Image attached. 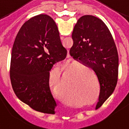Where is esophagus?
Listing matches in <instances>:
<instances>
[{
    "instance_id": "obj_1",
    "label": "esophagus",
    "mask_w": 129,
    "mask_h": 129,
    "mask_svg": "<svg viewBox=\"0 0 129 129\" xmlns=\"http://www.w3.org/2000/svg\"><path fill=\"white\" fill-rule=\"evenodd\" d=\"M62 39H63V37H61V40H62Z\"/></svg>"
}]
</instances>
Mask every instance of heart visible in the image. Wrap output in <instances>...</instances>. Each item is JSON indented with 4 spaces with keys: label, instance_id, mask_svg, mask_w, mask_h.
Segmentation results:
<instances>
[{
    "label": "heart",
    "instance_id": "1",
    "mask_svg": "<svg viewBox=\"0 0 129 129\" xmlns=\"http://www.w3.org/2000/svg\"><path fill=\"white\" fill-rule=\"evenodd\" d=\"M69 67H67L65 69H67ZM74 69L78 68V65L73 67ZM56 73L60 77L62 73V68H57V70L55 71ZM69 77H72L71 79H69ZM67 79L68 81H66ZM64 82H66L64 84V87L68 90H74L76 93H78L81 97H83L85 99H88V100H92L93 96H94V93L92 92V88L90 85L87 80L86 77L81 72H78L76 70H72L69 69L68 71L65 72L63 78ZM60 99L65 101L67 103H69L71 101L70 97L67 96V95H60Z\"/></svg>",
    "mask_w": 129,
    "mask_h": 129
}]
</instances>
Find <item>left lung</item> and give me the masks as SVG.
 <instances>
[{
	"label": "left lung",
	"instance_id": "left-lung-1",
	"mask_svg": "<svg viewBox=\"0 0 129 129\" xmlns=\"http://www.w3.org/2000/svg\"><path fill=\"white\" fill-rule=\"evenodd\" d=\"M72 39L70 55L91 67L98 77L101 87L96 106L98 109L113 94L117 83L119 57L115 44L104 21L92 15H85L78 20Z\"/></svg>",
	"mask_w": 129,
	"mask_h": 129
}]
</instances>
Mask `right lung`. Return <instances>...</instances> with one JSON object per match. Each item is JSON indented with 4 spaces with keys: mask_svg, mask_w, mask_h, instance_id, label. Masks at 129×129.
I'll return each mask as SVG.
<instances>
[{
    "mask_svg": "<svg viewBox=\"0 0 129 129\" xmlns=\"http://www.w3.org/2000/svg\"><path fill=\"white\" fill-rule=\"evenodd\" d=\"M67 53L51 16L40 14L28 20L17 33L11 55L10 81L16 96L33 110L54 114L50 72Z\"/></svg>",
    "mask_w": 129,
    "mask_h": 129,
    "instance_id": "1",
    "label": "right lung"
}]
</instances>
